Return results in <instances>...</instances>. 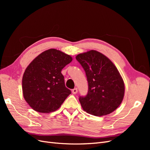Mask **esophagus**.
I'll return each instance as SVG.
<instances>
[{
	"instance_id": "1",
	"label": "esophagus",
	"mask_w": 150,
	"mask_h": 150,
	"mask_svg": "<svg viewBox=\"0 0 150 150\" xmlns=\"http://www.w3.org/2000/svg\"><path fill=\"white\" fill-rule=\"evenodd\" d=\"M72 93H73V94H76L77 93H78V88H74L72 90Z\"/></svg>"
}]
</instances>
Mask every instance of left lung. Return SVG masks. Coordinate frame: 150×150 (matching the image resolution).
<instances>
[{"instance_id": "8db88e82", "label": "left lung", "mask_w": 150, "mask_h": 150, "mask_svg": "<svg viewBox=\"0 0 150 150\" xmlns=\"http://www.w3.org/2000/svg\"><path fill=\"white\" fill-rule=\"evenodd\" d=\"M76 59L84 69L88 83L87 94L79 97L81 106L94 116L110 114L124 97L125 85L119 71L107 57L96 51L79 54Z\"/></svg>"}]
</instances>
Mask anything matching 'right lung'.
<instances>
[{
	"instance_id": "right-lung-1",
	"label": "right lung",
	"mask_w": 150,
	"mask_h": 150,
	"mask_svg": "<svg viewBox=\"0 0 150 150\" xmlns=\"http://www.w3.org/2000/svg\"><path fill=\"white\" fill-rule=\"evenodd\" d=\"M72 60L69 55L51 49L39 54L26 68L22 91L33 110L42 113L55 111L71 93L61 71Z\"/></svg>"
}]
</instances>
